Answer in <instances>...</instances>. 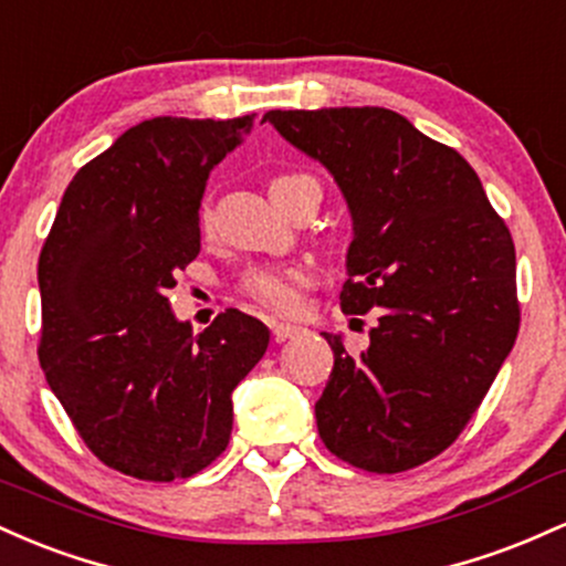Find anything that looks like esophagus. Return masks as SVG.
Wrapping results in <instances>:
<instances>
[{
	"mask_svg": "<svg viewBox=\"0 0 566 566\" xmlns=\"http://www.w3.org/2000/svg\"><path fill=\"white\" fill-rule=\"evenodd\" d=\"M270 328H272V336H275L277 342L291 339V336H296V334L304 332L302 326H294V323H277V321H272Z\"/></svg>",
	"mask_w": 566,
	"mask_h": 566,
	"instance_id": "esophagus-1",
	"label": "esophagus"
}]
</instances>
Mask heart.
Listing matches in <instances>:
<instances>
[{
    "instance_id": "heart-1",
    "label": "heart",
    "mask_w": 566,
    "mask_h": 566,
    "mask_svg": "<svg viewBox=\"0 0 566 566\" xmlns=\"http://www.w3.org/2000/svg\"><path fill=\"white\" fill-rule=\"evenodd\" d=\"M289 179V176H283ZM277 179V181H283ZM202 224H208V208H202ZM310 285V272L300 264H277V266H262V270H253L245 277L243 289L253 302L262 304L264 310L272 313H296L300 310L302 289Z\"/></svg>"
}]
</instances>
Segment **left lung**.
I'll list each match as a JSON object with an SVG mask.
<instances>
[{
  "label": "left lung",
  "instance_id": "1",
  "mask_svg": "<svg viewBox=\"0 0 566 566\" xmlns=\"http://www.w3.org/2000/svg\"><path fill=\"white\" fill-rule=\"evenodd\" d=\"M334 176L353 219L342 310H379L358 358L342 334L317 433L368 473L441 454L484 401L518 334L516 251L465 157L382 106L262 117Z\"/></svg>",
  "mask_w": 566,
  "mask_h": 566
}]
</instances>
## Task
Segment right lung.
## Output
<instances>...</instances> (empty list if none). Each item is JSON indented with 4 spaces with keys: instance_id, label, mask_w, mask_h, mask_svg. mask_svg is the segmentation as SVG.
Returning <instances> with one entry per match:
<instances>
[{
    "instance_id": "1",
    "label": "right lung",
    "mask_w": 566,
    "mask_h": 566,
    "mask_svg": "<svg viewBox=\"0 0 566 566\" xmlns=\"http://www.w3.org/2000/svg\"><path fill=\"white\" fill-rule=\"evenodd\" d=\"M253 128L151 117L77 170L40 253V364L91 452L142 481L189 479L227 449L232 390L270 328L227 310L202 334L170 310L200 253L211 170Z\"/></svg>"
}]
</instances>
